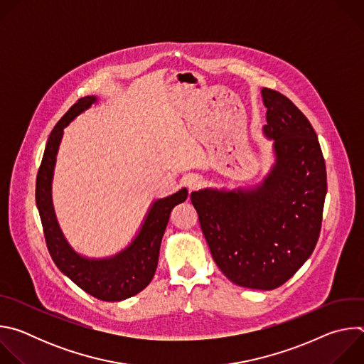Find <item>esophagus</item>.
<instances>
[{"label":"esophagus","instance_id":"obj_1","mask_svg":"<svg viewBox=\"0 0 364 364\" xmlns=\"http://www.w3.org/2000/svg\"><path fill=\"white\" fill-rule=\"evenodd\" d=\"M186 184H187V187H188L190 190H197V188L201 187L203 180H201V177H198L197 174H190V176L186 178Z\"/></svg>","mask_w":364,"mask_h":364}]
</instances>
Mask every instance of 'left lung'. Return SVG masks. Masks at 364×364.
Listing matches in <instances>:
<instances>
[{
    "mask_svg": "<svg viewBox=\"0 0 364 364\" xmlns=\"http://www.w3.org/2000/svg\"><path fill=\"white\" fill-rule=\"evenodd\" d=\"M275 164L250 190L193 191L203 235L220 271L236 285L271 291L313 253L323 222L327 173L306 117L282 93L264 87Z\"/></svg>",
    "mask_w": 364,
    "mask_h": 364,
    "instance_id": "1",
    "label": "left lung"
}]
</instances>
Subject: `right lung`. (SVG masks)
I'll list each match as a JSON object with an SVG mask.
<instances>
[{
  "label": "right lung",
  "instance_id": "add662e5",
  "mask_svg": "<svg viewBox=\"0 0 364 364\" xmlns=\"http://www.w3.org/2000/svg\"><path fill=\"white\" fill-rule=\"evenodd\" d=\"M96 100V96L80 97L51 131L37 173L36 203L46 245L56 267L85 292L97 299L114 302L136 295L151 282L157 269L161 239L170 220V213L177 204L186 201L188 191L181 188L168 197L154 201L136 237L115 256L89 259L75 252L56 220L51 203V180L63 129Z\"/></svg>",
  "mask_w": 364,
  "mask_h": 364
}]
</instances>
